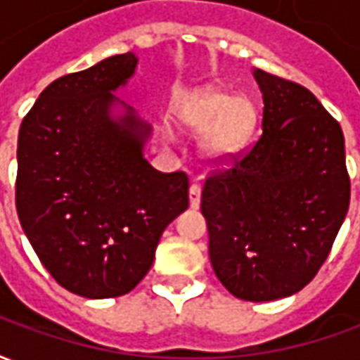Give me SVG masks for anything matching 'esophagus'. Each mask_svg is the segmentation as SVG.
<instances>
[{
    "label": "esophagus",
    "mask_w": 360,
    "mask_h": 360,
    "mask_svg": "<svg viewBox=\"0 0 360 360\" xmlns=\"http://www.w3.org/2000/svg\"><path fill=\"white\" fill-rule=\"evenodd\" d=\"M188 200H191V208H198L200 206V185L193 183L188 188Z\"/></svg>",
    "instance_id": "1"
}]
</instances>
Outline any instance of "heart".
Returning <instances> with one entry per match:
<instances>
[{
  "label": "heart",
  "instance_id": "1",
  "mask_svg": "<svg viewBox=\"0 0 360 360\" xmlns=\"http://www.w3.org/2000/svg\"><path fill=\"white\" fill-rule=\"evenodd\" d=\"M177 119L188 133H204L202 150L206 158L224 164L247 141L255 110L247 98H237L216 89H200L183 98Z\"/></svg>",
  "mask_w": 360,
  "mask_h": 360
}]
</instances>
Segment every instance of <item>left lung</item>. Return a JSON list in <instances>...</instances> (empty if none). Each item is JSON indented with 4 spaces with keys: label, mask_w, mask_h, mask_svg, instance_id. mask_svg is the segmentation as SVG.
I'll return each mask as SVG.
<instances>
[{
    "label": "left lung",
    "mask_w": 360,
    "mask_h": 360,
    "mask_svg": "<svg viewBox=\"0 0 360 360\" xmlns=\"http://www.w3.org/2000/svg\"><path fill=\"white\" fill-rule=\"evenodd\" d=\"M262 134L206 177L200 210L212 268L243 301L289 297L332 250L351 196L340 123L316 96L257 69Z\"/></svg>",
    "instance_id": "left-lung-1"
}]
</instances>
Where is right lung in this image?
<instances>
[{"label":"right lung","mask_w":360,"mask_h":360,"mask_svg":"<svg viewBox=\"0 0 360 360\" xmlns=\"http://www.w3.org/2000/svg\"><path fill=\"white\" fill-rule=\"evenodd\" d=\"M127 51L42 90L19 131L15 204L51 278L86 299L129 293L154 262L164 229L188 208L185 172L142 156L150 125L111 94L134 73Z\"/></svg>","instance_id":"add662e5"}]
</instances>
